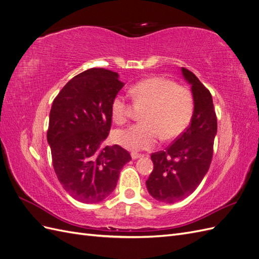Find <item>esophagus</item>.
Returning a JSON list of instances; mask_svg holds the SVG:
<instances>
[{
    "label": "esophagus",
    "instance_id": "1",
    "mask_svg": "<svg viewBox=\"0 0 259 259\" xmlns=\"http://www.w3.org/2000/svg\"><path fill=\"white\" fill-rule=\"evenodd\" d=\"M142 156H143V154H140V153H136V152H133V153H132V159H133V160L139 159V158H142Z\"/></svg>",
    "mask_w": 259,
    "mask_h": 259
}]
</instances>
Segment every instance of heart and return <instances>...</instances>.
Masks as SVG:
<instances>
[{
    "instance_id": "b5f03b06",
    "label": "heart",
    "mask_w": 259,
    "mask_h": 259,
    "mask_svg": "<svg viewBox=\"0 0 259 259\" xmlns=\"http://www.w3.org/2000/svg\"><path fill=\"white\" fill-rule=\"evenodd\" d=\"M137 106L146 107L142 113L143 123L119 130L114 142L131 151L151 149L162 136L165 140L178 137L190 124L194 112V98L189 88L173 80L152 76L137 83L132 89ZM112 119L117 124L128 120L127 99L117 95L111 103Z\"/></svg>"
}]
</instances>
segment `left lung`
Instances as JSON below:
<instances>
[{
    "label": "left lung",
    "mask_w": 259,
    "mask_h": 259,
    "mask_svg": "<svg viewBox=\"0 0 259 259\" xmlns=\"http://www.w3.org/2000/svg\"><path fill=\"white\" fill-rule=\"evenodd\" d=\"M182 71L194 98L191 123L165 150L151 154L153 170L146 182L149 193L163 203L183 200L197 189L213 159L217 133L209 91L190 70L182 68Z\"/></svg>",
    "instance_id": "left-lung-1"
}]
</instances>
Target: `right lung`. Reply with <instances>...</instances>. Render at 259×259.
Returning <instances> with one entry per match:
<instances>
[{
  "mask_svg": "<svg viewBox=\"0 0 259 259\" xmlns=\"http://www.w3.org/2000/svg\"><path fill=\"white\" fill-rule=\"evenodd\" d=\"M123 86L116 72L92 68L72 77L53 101L48 142L54 170L82 203L106 199L132 160L119 145L103 147L111 128V103Z\"/></svg>",
  "mask_w": 259,
  "mask_h": 259,
  "instance_id": "right-lung-1",
  "label": "right lung"
}]
</instances>
